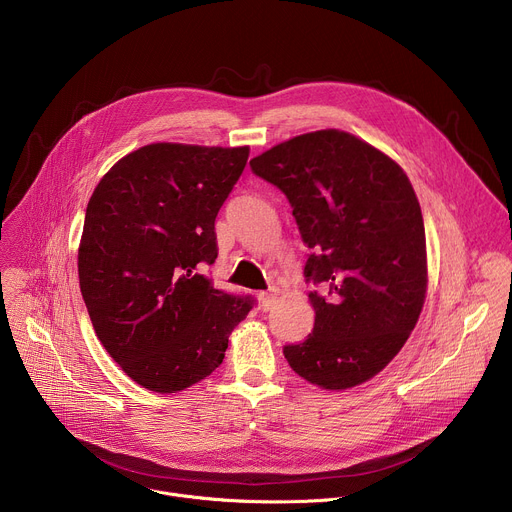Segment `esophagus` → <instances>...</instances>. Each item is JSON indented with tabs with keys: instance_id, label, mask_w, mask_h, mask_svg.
Listing matches in <instances>:
<instances>
[{
	"instance_id": "esophagus-1",
	"label": "esophagus",
	"mask_w": 512,
	"mask_h": 512,
	"mask_svg": "<svg viewBox=\"0 0 512 512\" xmlns=\"http://www.w3.org/2000/svg\"><path fill=\"white\" fill-rule=\"evenodd\" d=\"M275 298H277V296H275V294H271V291H261V294H259V304H261L263 312L271 310V306H273Z\"/></svg>"
}]
</instances>
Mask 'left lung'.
I'll return each instance as SVG.
<instances>
[{
  "label": "left lung",
  "mask_w": 512,
  "mask_h": 512,
  "mask_svg": "<svg viewBox=\"0 0 512 512\" xmlns=\"http://www.w3.org/2000/svg\"><path fill=\"white\" fill-rule=\"evenodd\" d=\"M294 208L312 251L304 275L328 287L308 296L314 330L283 354L302 379L344 391L399 354L427 294L421 206L403 168L364 139L320 129L251 160Z\"/></svg>",
  "instance_id": "left-lung-1"
}]
</instances>
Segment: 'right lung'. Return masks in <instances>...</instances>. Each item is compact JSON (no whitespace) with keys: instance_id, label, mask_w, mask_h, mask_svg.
Masks as SVG:
<instances>
[{"instance_id":"add662e5","label":"right lung","mask_w":512,"mask_h":512,"mask_svg":"<svg viewBox=\"0 0 512 512\" xmlns=\"http://www.w3.org/2000/svg\"><path fill=\"white\" fill-rule=\"evenodd\" d=\"M247 158L249 145H143L87 204L81 294L97 338L143 389L168 395L206 379L253 308L200 273L216 259L214 218Z\"/></svg>"}]
</instances>
